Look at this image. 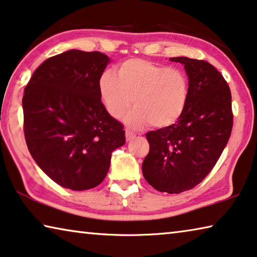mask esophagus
Wrapping results in <instances>:
<instances>
[{
	"mask_svg": "<svg viewBox=\"0 0 257 257\" xmlns=\"http://www.w3.org/2000/svg\"><path fill=\"white\" fill-rule=\"evenodd\" d=\"M135 134L130 132V130H125V140L127 141H132L133 138H135Z\"/></svg>",
	"mask_w": 257,
	"mask_h": 257,
	"instance_id": "34e87169",
	"label": "esophagus"
}]
</instances>
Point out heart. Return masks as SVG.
<instances>
[{
  "label": "heart",
  "instance_id": "heart-1",
  "mask_svg": "<svg viewBox=\"0 0 257 257\" xmlns=\"http://www.w3.org/2000/svg\"><path fill=\"white\" fill-rule=\"evenodd\" d=\"M98 90L108 114L120 119L132 106L125 121L140 129L149 123L167 128L182 116L189 100V79L180 68H169L142 58L121 63L117 74L105 71L98 79Z\"/></svg>",
  "mask_w": 257,
  "mask_h": 257
}]
</instances>
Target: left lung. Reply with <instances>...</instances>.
<instances>
[{
	"label": "left lung",
	"instance_id": "obj_1",
	"mask_svg": "<svg viewBox=\"0 0 257 257\" xmlns=\"http://www.w3.org/2000/svg\"><path fill=\"white\" fill-rule=\"evenodd\" d=\"M189 76V100L176 123L146 134L150 151L143 175L151 186L170 194L193 189L221 157L233 113L225 79L206 60L172 57Z\"/></svg>",
	"mask_w": 257,
	"mask_h": 257
}]
</instances>
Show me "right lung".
<instances>
[{
    "label": "right lung",
    "instance_id": "right-lung-1",
    "mask_svg": "<svg viewBox=\"0 0 257 257\" xmlns=\"http://www.w3.org/2000/svg\"><path fill=\"white\" fill-rule=\"evenodd\" d=\"M109 58L70 50L36 68L23 96L24 135L31 156L52 181L74 191L100 184L123 125L101 103L98 79Z\"/></svg>",
    "mask_w": 257,
    "mask_h": 257
}]
</instances>
